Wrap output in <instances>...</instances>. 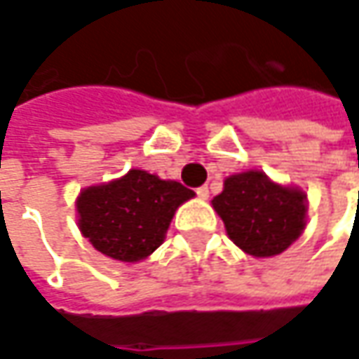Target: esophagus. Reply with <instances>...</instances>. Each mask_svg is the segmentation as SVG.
Instances as JSON below:
<instances>
[{"label": "esophagus", "instance_id": "1", "mask_svg": "<svg viewBox=\"0 0 359 359\" xmlns=\"http://www.w3.org/2000/svg\"><path fill=\"white\" fill-rule=\"evenodd\" d=\"M196 196L198 198H209V187H198L196 189Z\"/></svg>", "mask_w": 359, "mask_h": 359}]
</instances>
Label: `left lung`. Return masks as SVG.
<instances>
[{"instance_id":"8db88e82","label":"left lung","mask_w":359,"mask_h":359,"mask_svg":"<svg viewBox=\"0 0 359 359\" xmlns=\"http://www.w3.org/2000/svg\"><path fill=\"white\" fill-rule=\"evenodd\" d=\"M229 237L253 257L279 255L305 229V195L275 184L261 170L233 175L212 198Z\"/></svg>"}]
</instances>
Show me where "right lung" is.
<instances>
[{"mask_svg":"<svg viewBox=\"0 0 359 359\" xmlns=\"http://www.w3.org/2000/svg\"><path fill=\"white\" fill-rule=\"evenodd\" d=\"M193 196L177 180L134 168L122 179L82 191L76 203L78 223L94 249L134 263L161 247L175 210Z\"/></svg>","mask_w":359,"mask_h":359,"instance_id":"right-lung-1","label":"right lung"}]
</instances>
